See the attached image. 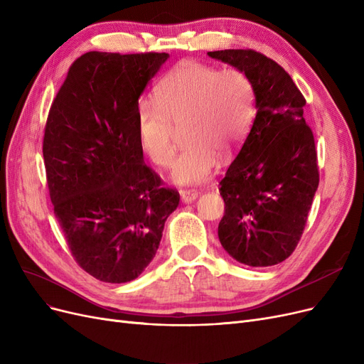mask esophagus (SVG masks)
Here are the masks:
<instances>
[{"instance_id":"1","label":"esophagus","mask_w":364,"mask_h":364,"mask_svg":"<svg viewBox=\"0 0 364 364\" xmlns=\"http://www.w3.org/2000/svg\"><path fill=\"white\" fill-rule=\"evenodd\" d=\"M197 197H198V194L193 190H182L181 191V200L183 203H193Z\"/></svg>"}]
</instances>
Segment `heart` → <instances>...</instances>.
Wrapping results in <instances>:
<instances>
[{
	"mask_svg": "<svg viewBox=\"0 0 364 364\" xmlns=\"http://www.w3.org/2000/svg\"><path fill=\"white\" fill-rule=\"evenodd\" d=\"M255 114V89L240 69H217L190 61L161 82L156 101L141 99L135 111L143 154L166 166L173 154L174 127L185 144L170 164V181L198 185L212 178L220 156L240 147Z\"/></svg>",
	"mask_w": 364,
	"mask_h": 364,
	"instance_id": "heart-1",
	"label": "heart"
}]
</instances>
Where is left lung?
<instances>
[{
  "mask_svg": "<svg viewBox=\"0 0 364 364\" xmlns=\"http://www.w3.org/2000/svg\"><path fill=\"white\" fill-rule=\"evenodd\" d=\"M209 57L245 72L253 82L256 117L220 182L223 248L248 267H272L289 257L303 235L319 185L306 99L280 65L252 49Z\"/></svg>",
  "mask_w": 364,
  "mask_h": 364,
  "instance_id": "obj_1",
  "label": "left lung"
}]
</instances>
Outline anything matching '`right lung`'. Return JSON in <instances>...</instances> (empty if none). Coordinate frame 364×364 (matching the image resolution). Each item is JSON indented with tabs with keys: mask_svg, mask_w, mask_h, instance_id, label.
I'll use <instances>...</instances> for the list:
<instances>
[{
	"mask_svg": "<svg viewBox=\"0 0 364 364\" xmlns=\"http://www.w3.org/2000/svg\"><path fill=\"white\" fill-rule=\"evenodd\" d=\"M168 57L87 53L49 109L43 159L54 214L78 265L105 283L139 277L179 205L144 164L135 124L139 99Z\"/></svg>",
	"mask_w": 364,
	"mask_h": 364,
	"instance_id": "obj_1",
	"label": "right lung"
}]
</instances>
